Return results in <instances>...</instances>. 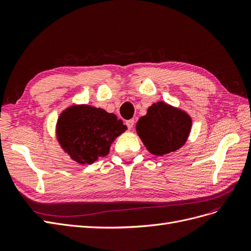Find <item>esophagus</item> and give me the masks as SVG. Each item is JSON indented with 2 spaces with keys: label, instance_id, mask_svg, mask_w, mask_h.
<instances>
[{
  "label": "esophagus",
  "instance_id": "34e87169",
  "mask_svg": "<svg viewBox=\"0 0 251 251\" xmlns=\"http://www.w3.org/2000/svg\"><path fill=\"white\" fill-rule=\"evenodd\" d=\"M126 126L128 127V130H131V128L134 126V125H135V120L134 119H130V120H126Z\"/></svg>",
  "mask_w": 251,
  "mask_h": 251
}]
</instances>
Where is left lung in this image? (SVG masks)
<instances>
[{
	"instance_id": "1",
	"label": "left lung",
	"mask_w": 251,
	"mask_h": 251,
	"mask_svg": "<svg viewBox=\"0 0 251 251\" xmlns=\"http://www.w3.org/2000/svg\"><path fill=\"white\" fill-rule=\"evenodd\" d=\"M192 125V117L185 111L158 101L138 119L136 132L151 154L163 156L184 146Z\"/></svg>"
}]
</instances>
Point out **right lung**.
<instances>
[{"instance_id": "1", "label": "right lung", "mask_w": 251, "mask_h": 251, "mask_svg": "<svg viewBox=\"0 0 251 251\" xmlns=\"http://www.w3.org/2000/svg\"><path fill=\"white\" fill-rule=\"evenodd\" d=\"M126 128L115 114L89 104H71L59 114L55 136L65 153L85 165L107 156L111 144Z\"/></svg>"}]
</instances>
